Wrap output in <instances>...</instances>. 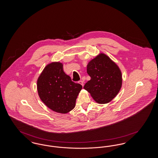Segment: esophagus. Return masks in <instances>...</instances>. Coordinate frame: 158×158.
I'll list each match as a JSON object with an SVG mask.
<instances>
[{
    "instance_id": "obj_1",
    "label": "esophagus",
    "mask_w": 158,
    "mask_h": 158,
    "mask_svg": "<svg viewBox=\"0 0 158 158\" xmlns=\"http://www.w3.org/2000/svg\"><path fill=\"white\" fill-rule=\"evenodd\" d=\"M79 83H80L82 86H83V81H79Z\"/></svg>"
}]
</instances>
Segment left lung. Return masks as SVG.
<instances>
[{
    "mask_svg": "<svg viewBox=\"0 0 158 158\" xmlns=\"http://www.w3.org/2000/svg\"><path fill=\"white\" fill-rule=\"evenodd\" d=\"M90 81L83 88L99 104H106L118 94L122 85V75L118 66L104 53H101L87 65Z\"/></svg>",
    "mask_w": 158,
    "mask_h": 158,
    "instance_id": "obj_1",
    "label": "left lung"
}]
</instances>
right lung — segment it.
<instances>
[{
  "label": "right lung",
  "instance_id": "obj_1",
  "mask_svg": "<svg viewBox=\"0 0 158 158\" xmlns=\"http://www.w3.org/2000/svg\"><path fill=\"white\" fill-rule=\"evenodd\" d=\"M82 86L72 81L63 71V64H47L37 80V90L41 100L50 109L66 114L72 110Z\"/></svg>",
  "mask_w": 158,
  "mask_h": 158
}]
</instances>
